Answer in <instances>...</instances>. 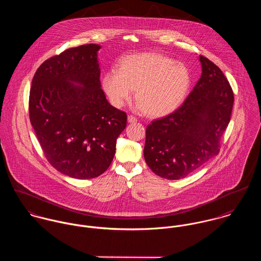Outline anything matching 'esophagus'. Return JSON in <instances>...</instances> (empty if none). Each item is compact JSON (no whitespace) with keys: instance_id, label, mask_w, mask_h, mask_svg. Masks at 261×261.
Returning <instances> with one entry per match:
<instances>
[{"instance_id":"esophagus-1","label":"esophagus","mask_w":261,"mask_h":261,"mask_svg":"<svg viewBox=\"0 0 261 261\" xmlns=\"http://www.w3.org/2000/svg\"><path fill=\"white\" fill-rule=\"evenodd\" d=\"M127 120H128L129 123H136L138 121V118L135 117L134 115H128L127 116Z\"/></svg>"}]
</instances>
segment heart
Masks as SVG:
<instances>
[{"label":"heart","instance_id":"obj_1","mask_svg":"<svg viewBox=\"0 0 261 261\" xmlns=\"http://www.w3.org/2000/svg\"><path fill=\"white\" fill-rule=\"evenodd\" d=\"M191 84L186 66L159 53H140L121 59L118 69L108 71L103 89L116 108L123 107L136 89L137 109L152 117L175 112L184 101Z\"/></svg>","mask_w":261,"mask_h":261}]
</instances>
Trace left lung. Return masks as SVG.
<instances>
[{
    "label": "left lung",
    "mask_w": 261,
    "mask_h": 261,
    "mask_svg": "<svg viewBox=\"0 0 261 261\" xmlns=\"http://www.w3.org/2000/svg\"><path fill=\"white\" fill-rule=\"evenodd\" d=\"M199 61L202 74L185 102L146 130V163L168 180L186 178L217 155L230 121L234 95L227 78L208 58Z\"/></svg>",
    "instance_id": "obj_1"
}]
</instances>
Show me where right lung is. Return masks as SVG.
<instances>
[{
	"label": "right lung",
	"mask_w": 261,
	"mask_h": 261,
	"mask_svg": "<svg viewBox=\"0 0 261 261\" xmlns=\"http://www.w3.org/2000/svg\"><path fill=\"white\" fill-rule=\"evenodd\" d=\"M87 44L43 62L32 80L31 124L49 163L74 179H92L112 164L126 113L108 101L97 52Z\"/></svg>",
	"instance_id": "1"
}]
</instances>
